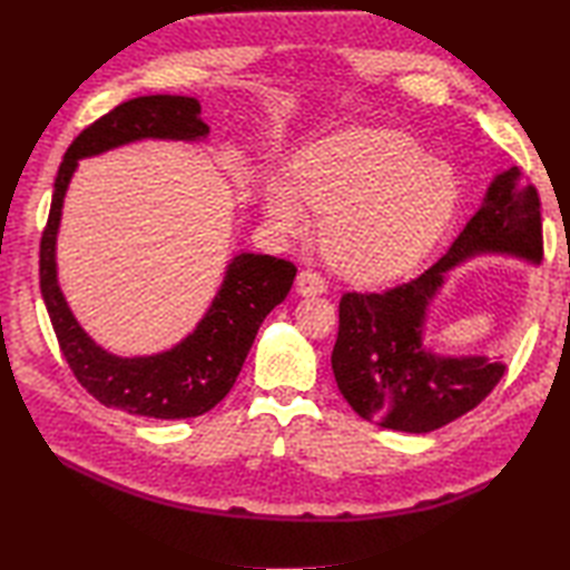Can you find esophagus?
Here are the masks:
<instances>
[{"label":"esophagus","mask_w":570,"mask_h":570,"mask_svg":"<svg viewBox=\"0 0 570 570\" xmlns=\"http://www.w3.org/2000/svg\"><path fill=\"white\" fill-rule=\"evenodd\" d=\"M325 278L313 272V269H301L298 276H296V292L301 296H316V294H323L325 292Z\"/></svg>","instance_id":"34e87169"}]
</instances>
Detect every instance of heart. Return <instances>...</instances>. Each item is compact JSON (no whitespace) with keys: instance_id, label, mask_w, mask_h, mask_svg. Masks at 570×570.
Here are the masks:
<instances>
[{"instance_id":"1","label":"heart","mask_w":570,"mask_h":570,"mask_svg":"<svg viewBox=\"0 0 570 570\" xmlns=\"http://www.w3.org/2000/svg\"><path fill=\"white\" fill-rule=\"evenodd\" d=\"M460 198L451 164L429 159L416 139L390 129H353L311 147L294 180L274 178L264 208L282 233L325 215L321 245L337 272L382 282L411 269L451 225Z\"/></svg>"}]
</instances>
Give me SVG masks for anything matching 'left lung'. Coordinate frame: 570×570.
Masks as SVG:
<instances>
[{
	"mask_svg": "<svg viewBox=\"0 0 570 570\" xmlns=\"http://www.w3.org/2000/svg\"><path fill=\"white\" fill-rule=\"evenodd\" d=\"M482 252L537 264L543 257L539 193L517 166L492 180L480 210L431 269L380 294H343L331 362L337 390L362 419L429 433L468 414L498 386L504 362L423 347L426 308L445 272Z\"/></svg>",
	"mask_w": 570,
	"mask_h": 570,
	"instance_id": "8db88e82",
	"label": "left lung"
}]
</instances>
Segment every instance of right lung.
<instances>
[{"mask_svg": "<svg viewBox=\"0 0 570 570\" xmlns=\"http://www.w3.org/2000/svg\"><path fill=\"white\" fill-rule=\"evenodd\" d=\"M200 102L184 95H144L85 127L60 161L48 223L41 235V296L60 353L76 380L100 404L151 419H190L210 411L233 390L262 321L292 292L296 266L269 254L242 252L229 262L213 306L186 341L159 355L117 357L95 345L72 316L56 278V235L78 159L139 139L208 137Z\"/></svg>", "mask_w": 570, "mask_h": 570, "instance_id": "1", "label": "right lung"}]
</instances>
